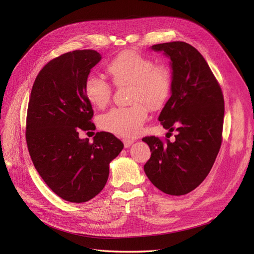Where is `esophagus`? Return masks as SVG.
<instances>
[{
    "mask_svg": "<svg viewBox=\"0 0 254 254\" xmlns=\"http://www.w3.org/2000/svg\"><path fill=\"white\" fill-rule=\"evenodd\" d=\"M133 142H134L133 139H123V143H124L125 147H129V146L131 145Z\"/></svg>",
    "mask_w": 254,
    "mask_h": 254,
    "instance_id": "esophagus-1",
    "label": "esophagus"
}]
</instances>
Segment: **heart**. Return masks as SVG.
I'll list each match as a JSON object with an SVG mask.
<instances>
[{
    "label": "heart",
    "instance_id": "1",
    "mask_svg": "<svg viewBox=\"0 0 254 254\" xmlns=\"http://www.w3.org/2000/svg\"><path fill=\"white\" fill-rule=\"evenodd\" d=\"M107 70L117 86L132 83L131 101L135 103L114 107L102 114L98 119L99 127L120 136H135L147 120L149 108L147 105L151 109H159L170 97L173 72L166 64H155L152 59L131 51L115 56ZM83 92L91 104L103 108L110 102L112 86L103 76L90 74L84 80Z\"/></svg>",
    "mask_w": 254,
    "mask_h": 254
}]
</instances>
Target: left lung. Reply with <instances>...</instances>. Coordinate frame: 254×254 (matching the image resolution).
<instances>
[{
  "label": "left lung",
  "instance_id": "left-lung-1",
  "mask_svg": "<svg viewBox=\"0 0 254 254\" xmlns=\"http://www.w3.org/2000/svg\"><path fill=\"white\" fill-rule=\"evenodd\" d=\"M151 49L164 52L172 61V95L159 121L177 134L175 142L155 135L143 137L151 151L144 171L163 193L186 195L206 178L219 152L224 95L205 59L190 44L174 41Z\"/></svg>",
  "mask_w": 254,
  "mask_h": 254
}]
</instances>
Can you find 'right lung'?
<instances>
[{"instance_id": "obj_1", "label": "right lung", "mask_w": 254, "mask_h": 254, "mask_svg": "<svg viewBox=\"0 0 254 254\" xmlns=\"http://www.w3.org/2000/svg\"><path fill=\"white\" fill-rule=\"evenodd\" d=\"M101 54L77 50L52 59L37 75L26 115V144L33 163L48 187L70 202H86L106 186L109 163L124 144L110 132L93 142L79 131L95 130L84 80Z\"/></svg>"}]
</instances>
